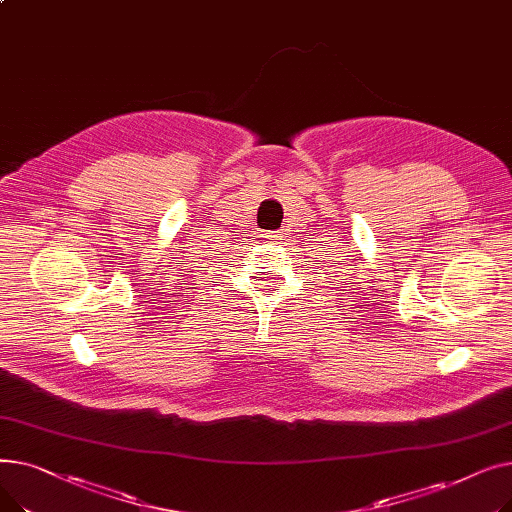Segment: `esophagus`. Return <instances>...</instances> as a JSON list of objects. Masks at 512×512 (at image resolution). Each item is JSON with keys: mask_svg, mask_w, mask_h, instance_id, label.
I'll list each match as a JSON object with an SVG mask.
<instances>
[{"mask_svg": "<svg viewBox=\"0 0 512 512\" xmlns=\"http://www.w3.org/2000/svg\"><path fill=\"white\" fill-rule=\"evenodd\" d=\"M257 236L267 238V240H280V232H276V230H272V232H259Z\"/></svg>", "mask_w": 512, "mask_h": 512, "instance_id": "esophagus-1", "label": "esophagus"}]
</instances>
